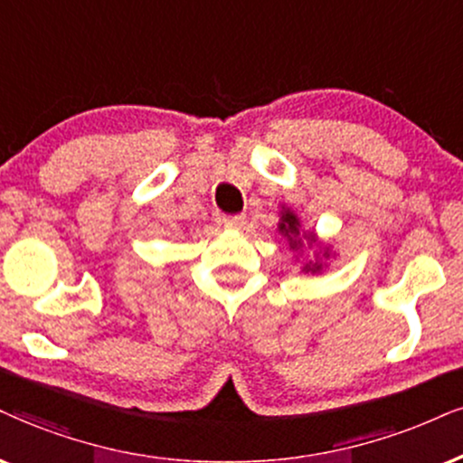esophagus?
<instances>
[{"mask_svg":"<svg viewBox=\"0 0 463 463\" xmlns=\"http://www.w3.org/2000/svg\"><path fill=\"white\" fill-rule=\"evenodd\" d=\"M222 222H225V227H232V230H242L244 225H247V216L244 214H230L222 219Z\"/></svg>","mask_w":463,"mask_h":463,"instance_id":"34e87169","label":"esophagus"}]
</instances>
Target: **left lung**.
Masks as SVG:
<instances>
[{
    "label": "left lung",
    "mask_w": 463,
    "mask_h": 463,
    "mask_svg": "<svg viewBox=\"0 0 463 463\" xmlns=\"http://www.w3.org/2000/svg\"><path fill=\"white\" fill-rule=\"evenodd\" d=\"M279 230H281L285 236H288V241H289V247L292 249H296L300 244V241L296 236H298V219H296V216L292 214V213H285L283 214V221H281V225H279ZM307 270H319V266L316 264L313 268H309L307 266Z\"/></svg>",
    "instance_id": "8db88e82"
}]
</instances>
